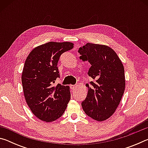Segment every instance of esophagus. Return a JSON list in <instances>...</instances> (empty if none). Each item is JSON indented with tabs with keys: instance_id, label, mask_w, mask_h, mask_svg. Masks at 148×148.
Instances as JSON below:
<instances>
[{
	"instance_id": "obj_1",
	"label": "esophagus",
	"mask_w": 148,
	"mask_h": 148,
	"mask_svg": "<svg viewBox=\"0 0 148 148\" xmlns=\"http://www.w3.org/2000/svg\"><path fill=\"white\" fill-rule=\"evenodd\" d=\"M76 85H71V88L72 89H74L75 88H76Z\"/></svg>"
}]
</instances>
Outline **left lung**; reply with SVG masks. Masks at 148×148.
Wrapping results in <instances>:
<instances>
[{
    "mask_svg": "<svg viewBox=\"0 0 148 148\" xmlns=\"http://www.w3.org/2000/svg\"><path fill=\"white\" fill-rule=\"evenodd\" d=\"M80 59L91 64L88 74L94 79L82 106L87 116L103 121L114 114L125 88L124 66L117 53L106 45L87 43L80 47Z\"/></svg>",
    "mask_w": 148,
    "mask_h": 148,
    "instance_id": "left-lung-1",
    "label": "left lung"
}]
</instances>
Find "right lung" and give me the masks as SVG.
Returning a JSON list of instances; mask_svg holds the SVG:
<instances>
[{
  "label": "right lung",
  "mask_w": 148,
  "mask_h": 148,
  "mask_svg": "<svg viewBox=\"0 0 148 148\" xmlns=\"http://www.w3.org/2000/svg\"><path fill=\"white\" fill-rule=\"evenodd\" d=\"M73 47L72 42H49L34 48L25 60L21 75L24 97L32 114L42 121L59 119L71 99L69 86L53 84L60 77V56Z\"/></svg>",
  "instance_id": "right-lung-1"
}]
</instances>
